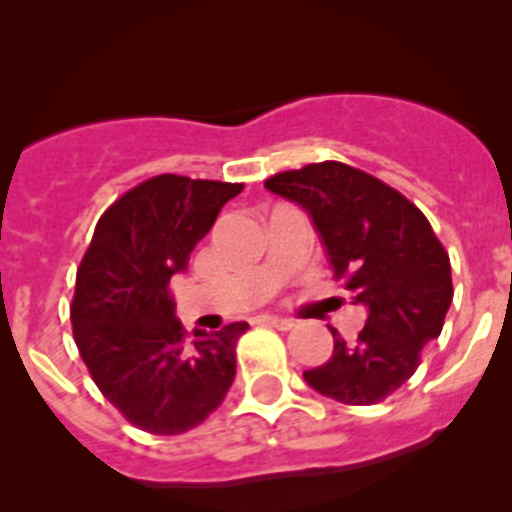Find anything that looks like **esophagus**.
<instances>
[{"label": "esophagus", "mask_w": 512, "mask_h": 512, "mask_svg": "<svg viewBox=\"0 0 512 512\" xmlns=\"http://www.w3.org/2000/svg\"><path fill=\"white\" fill-rule=\"evenodd\" d=\"M261 323L271 325V328H279V330L295 328V320H292V318H279V315H264V318H261Z\"/></svg>", "instance_id": "obj_1"}]
</instances>
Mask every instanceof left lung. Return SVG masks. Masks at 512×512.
Segmentation results:
<instances>
[{
    "instance_id": "obj_1",
    "label": "left lung",
    "mask_w": 512,
    "mask_h": 512,
    "mask_svg": "<svg viewBox=\"0 0 512 512\" xmlns=\"http://www.w3.org/2000/svg\"><path fill=\"white\" fill-rule=\"evenodd\" d=\"M264 187L307 212L333 274L366 307L359 338L348 343L330 328L333 356L302 377L343 405L384 400L413 377L425 343L441 336L454 300L449 253L413 202L354 166L310 164Z\"/></svg>"
}]
</instances>
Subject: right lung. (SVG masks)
Segmentation results:
<instances>
[{"label":"right lung","mask_w":512,"mask_h":512,"mask_svg":"<svg viewBox=\"0 0 512 512\" xmlns=\"http://www.w3.org/2000/svg\"><path fill=\"white\" fill-rule=\"evenodd\" d=\"M243 184L164 174L138 184L99 217L79 271L71 325L99 392L135 428L176 436L200 425L235 379V343L248 323L192 341L169 282Z\"/></svg>","instance_id":"add662e5"}]
</instances>
